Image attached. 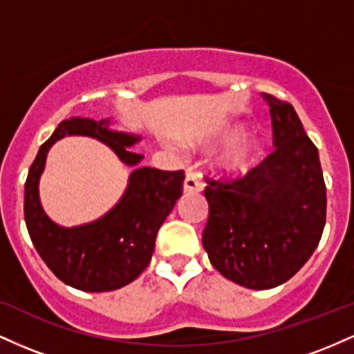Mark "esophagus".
I'll return each mask as SVG.
<instances>
[{"mask_svg":"<svg viewBox=\"0 0 354 354\" xmlns=\"http://www.w3.org/2000/svg\"><path fill=\"white\" fill-rule=\"evenodd\" d=\"M205 183H203V178L198 173L188 171L185 178V183H183V189L185 193H198V191L203 189Z\"/></svg>","mask_w":354,"mask_h":354,"instance_id":"esophagus-1","label":"esophagus"}]
</instances>
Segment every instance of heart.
I'll use <instances>...</instances> for the list:
<instances>
[{"label":"heart","mask_w":354,"mask_h":354,"mask_svg":"<svg viewBox=\"0 0 354 354\" xmlns=\"http://www.w3.org/2000/svg\"><path fill=\"white\" fill-rule=\"evenodd\" d=\"M243 133H245V129H243L241 124H230L221 133H218L214 141L221 145H230L241 138ZM259 154H261V146H259L258 141L253 140V138H246V140H240L236 144L231 145L221 154L219 166H221L223 171L230 174H245L251 168H254L259 160Z\"/></svg>","instance_id":"1"}]
</instances>
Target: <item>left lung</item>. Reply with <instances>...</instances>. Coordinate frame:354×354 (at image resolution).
<instances>
[{"mask_svg":"<svg viewBox=\"0 0 354 354\" xmlns=\"http://www.w3.org/2000/svg\"><path fill=\"white\" fill-rule=\"evenodd\" d=\"M274 151L245 178L209 180L203 248L216 270L250 290H270L301 270L326 223V186L316 146L295 108L263 93Z\"/></svg>","mask_w":354,"mask_h":354,"instance_id":"1","label":"left lung"}]
</instances>
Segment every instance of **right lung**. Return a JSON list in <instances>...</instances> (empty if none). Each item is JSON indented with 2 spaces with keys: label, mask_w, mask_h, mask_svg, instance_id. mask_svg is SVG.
Masks as SVG:
<instances>
[{
  "label": "right lung",
  "mask_w": 354,
  "mask_h": 354,
  "mask_svg": "<svg viewBox=\"0 0 354 354\" xmlns=\"http://www.w3.org/2000/svg\"><path fill=\"white\" fill-rule=\"evenodd\" d=\"M111 120L70 118L61 121L36 154L24 183V221L31 241L56 278L89 293L129 284L151 261L160 226L183 193L185 171L140 166L143 154L131 151L141 136L109 128ZM64 136H89L135 165L122 200L106 215L80 227H59L44 213L39 178L50 146Z\"/></svg>",
  "instance_id": "right-lung-1"
}]
</instances>
